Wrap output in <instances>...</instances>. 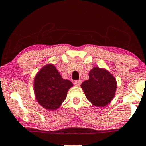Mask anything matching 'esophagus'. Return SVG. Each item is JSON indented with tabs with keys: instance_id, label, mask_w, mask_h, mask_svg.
I'll return each mask as SVG.
<instances>
[{
	"instance_id": "esophagus-1",
	"label": "esophagus",
	"mask_w": 146,
	"mask_h": 146,
	"mask_svg": "<svg viewBox=\"0 0 146 146\" xmlns=\"http://www.w3.org/2000/svg\"><path fill=\"white\" fill-rule=\"evenodd\" d=\"M81 83H82L81 80H76L74 82V85L76 86H79L81 84Z\"/></svg>"
}]
</instances>
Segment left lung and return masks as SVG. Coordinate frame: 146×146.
I'll return each mask as SVG.
<instances>
[{
  "label": "left lung",
  "instance_id": "1",
  "mask_svg": "<svg viewBox=\"0 0 146 146\" xmlns=\"http://www.w3.org/2000/svg\"><path fill=\"white\" fill-rule=\"evenodd\" d=\"M81 88L92 105L104 107L113 99L117 82L106 69L94 67L89 72V79L82 83Z\"/></svg>",
  "mask_w": 146,
  "mask_h": 146
}]
</instances>
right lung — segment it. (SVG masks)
<instances>
[{
    "label": "right lung",
    "instance_id": "add662e5",
    "mask_svg": "<svg viewBox=\"0 0 146 146\" xmlns=\"http://www.w3.org/2000/svg\"><path fill=\"white\" fill-rule=\"evenodd\" d=\"M72 86V82L63 79L52 64L44 66L34 80V92L37 102L44 108L52 111L60 107L68 91Z\"/></svg>",
    "mask_w": 146,
    "mask_h": 146
}]
</instances>
